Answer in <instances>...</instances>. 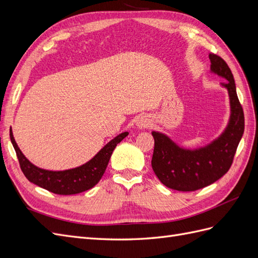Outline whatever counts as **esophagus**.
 <instances>
[{"label": "esophagus", "mask_w": 258, "mask_h": 258, "mask_svg": "<svg viewBox=\"0 0 258 258\" xmlns=\"http://www.w3.org/2000/svg\"><path fill=\"white\" fill-rule=\"evenodd\" d=\"M151 119L148 118L147 116H142L140 117V118L138 119V122H137V126L140 128V129H144V128H148L151 126Z\"/></svg>", "instance_id": "1"}]
</instances>
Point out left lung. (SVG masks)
Here are the masks:
<instances>
[{"mask_svg":"<svg viewBox=\"0 0 258 258\" xmlns=\"http://www.w3.org/2000/svg\"><path fill=\"white\" fill-rule=\"evenodd\" d=\"M211 71L228 82L230 119L220 138L198 150H185L160 132L153 131L155 147L152 167L159 181L179 191H194L211 185L221 178L231 167L242 135L244 132V114L236 91L233 75L225 60L210 53Z\"/></svg>","mask_w":258,"mask_h":258,"instance_id":"1","label":"left lung"}]
</instances>
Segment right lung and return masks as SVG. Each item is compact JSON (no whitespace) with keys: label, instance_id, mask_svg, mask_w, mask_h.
<instances>
[{"label":"right lung","instance_id":"obj_1","mask_svg":"<svg viewBox=\"0 0 258 258\" xmlns=\"http://www.w3.org/2000/svg\"><path fill=\"white\" fill-rule=\"evenodd\" d=\"M127 136L128 132H122L119 136L114 138L95 157L81 167L64 171H49L37 168L26 158V156L21 153L20 148L15 141L12 128L10 130L11 141L15 151H16L23 174L31 183L57 195L80 194L92 188L93 186L98 184L105 172L107 163L110 161L116 145Z\"/></svg>","mask_w":258,"mask_h":258}]
</instances>
